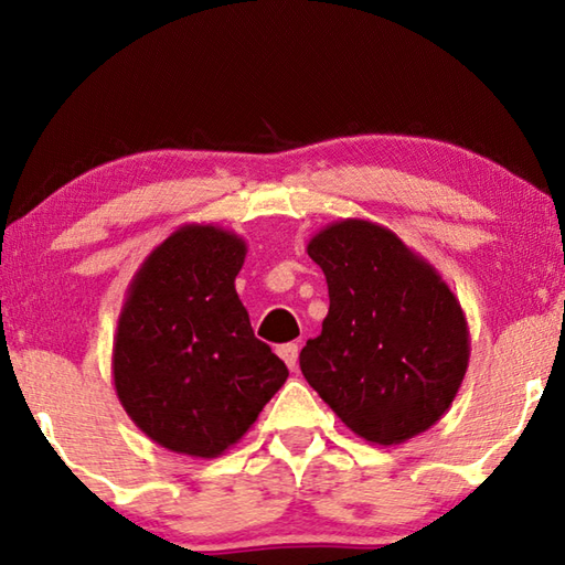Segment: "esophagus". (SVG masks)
Returning <instances> with one entry per match:
<instances>
[{
  "label": "esophagus",
  "instance_id": "obj_1",
  "mask_svg": "<svg viewBox=\"0 0 565 565\" xmlns=\"http://www.w3.org/2000/svg\"><path fill=\"white\" fill-rule=\"evenodd\" d=\"M276 353H279L286 366H289L291 371L296 369V363H299V347H296V343H284V347H279V351Z\"/></svg>",
  "mask_w": 565,
  "mask_h": 565
}]
</instances>
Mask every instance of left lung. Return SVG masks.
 <instances>
[{
    "label": "left lung",
    "mask_w": 565,
    "mask_h": 565,
    "mask_svg": "<svg viewBox=\"0 0 565 565\" xmlns=\"http://www.w3.org/2000/svg\"><path fill=\"white\" fill-rule=\"evenodd\" d=\"M306 252L329 284V313L299 353L301 374L363 441L396 446L424 434L463 384L466 313L424 256L391 228L341 218Z\"/></svg>",
    "instance_id": "8db88e82"
}]
</instances>
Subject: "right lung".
Wrapping results in <instances>:
<instances>
[{"mask_svg": "<svg viewBox=\"0 0 565 565\" xmlns=\"http://www.w3.org/2000/svg\"><path fill=\"white\" fill-rule=\"evenodd\" d=\"M246 242L184 224L134 274L111 351L114 391L151 441L191 458L238 444L289 369L254 337L236 294Z\"/></svg>", "mask_w": 565, "mask_h": 565, "instance_id": "right-lung-1", "label": "right lung"}]
</instances>
